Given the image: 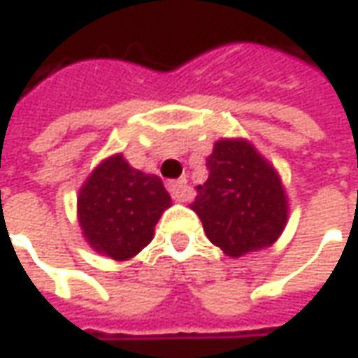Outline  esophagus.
Masks as SVG:
<instances>
[{
    "label": "esophagus",
    "mask_w": 358,
    "mask_h": 358,
    "mask_svg": "<svg viewBox=\"0 0 358 358\" xmlns=\"http://www.w3.org/2000/svg\"><path fill=\"white\" fill-rule=\"evenodd\" d=\"M169 192L176 201H189L194 198V189L189 188L186 180H174L169 184Z\"/></svg>",
    "instance_id": "1"
}]
</instances>
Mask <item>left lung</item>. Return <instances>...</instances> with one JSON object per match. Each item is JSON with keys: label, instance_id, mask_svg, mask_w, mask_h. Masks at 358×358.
Here are the masks:
<instances>
[{"label": "left lung", "instance_id": "1", "mask_svg": "<svg viewBox=\"0 0 358 358\" xmlns=\"http://www.w3.org/2000/svg\"><path fill=\"white\" fill-rule=\"evenodd\" d=\"M210 176L189 206L208 239L227 257L274 245L288 223L280 174L247 138H220L208 157Z\"/></svg>", "mask_w": 358, "mask_h": 358}]
</instances>
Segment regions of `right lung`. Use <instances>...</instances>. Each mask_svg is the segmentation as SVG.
Instances as JSON below:
<instances>
[{
	"mask_svg": "<svg viewBox=\"0 0 358 358\" xmlns=\"http://www.w3.org/2000/svg\"><path fill=\"white\" fill-rule=\"evenodd\" d=\"M172 206L157 174L133 169L117 152L101 160L78 194V223L92 249L129 261L155 237V225Z\"/></svg>",
	"mask_w": 358,
	"mask_h": 358,
	"instance_id": "obj_1",
	"label": "right lung"
}]
</instances>
